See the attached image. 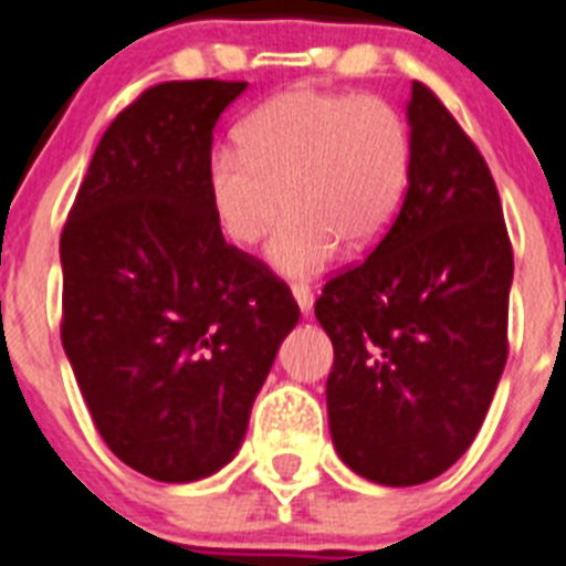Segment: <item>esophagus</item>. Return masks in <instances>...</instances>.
I'll list each match as a JSON object with an SVG mask.
<instances>
[{"mask_svg":"<svg viewBox=\"0 0 566 566\" xmlns=\"http://www.w3.org/2000/svg\"><path fill=\"white\" fill-rule=\"evenodd\" d=\"M293 295H295V301H298L301 313L307 315L310 310H313V290H310V284L293 282Z\"/></svg>","mask_w":566,"mask_h":566,"instance_id":"esophagus-1","label":"esophagus"}]
</instances>
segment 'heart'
I'll return each mask as SVG.
<instances>
[{
    "label": "heart",
    "mask_w": 566,
    "mask_h": 566,
    "mask_svg": "<svg viewBox=\"0 0 566 566\" xmlns=\"http://www.w3.org/2000/svg\"><path fill=\"white\" fill-rule=\"evenodd\" d=\"M242 150L218 147L206 184L220 231L248 248L287 218L271 259L290 276L321 271L337 242L363 251L382 237L405 192L410 136L402 114L374 94L293 88L253 111Z\"/></svg>",
    "instance_id": "heart-1"
}]
</instances>
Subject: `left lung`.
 Wrapping results in <instances>:
<instances>
[{
	"label": "left lung",
	"instance_id": "8db88e82",
	"mask_svg": "<svg viewBox=\"0 0 566 566\" xmlns=\"http://www.w3.org/2000/svg\"><path fill=\"white\" fill-rule=\"evenodd\" d=\"M408 119L399 214L315 301L335 346L332 441L343 463L382 485L447 472L478 436L509 360L514 251L489 164L419 81Z\"/></svg>",
	"mask_w": 566,
	"mask_h": 566
}]
</instances>
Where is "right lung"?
<instances>
[{
  "label": "right lung",
  "instance_id": "right-lung-1",
  "mask_svg": "<svg viewBox=\"0 0 566 566\" xmlns=\"http://www.w3.org/2000/svg\"><path fill=\"white\" fill-rule=\"evenodd\" d=\"M245 81L145 88L99 139L61 231V340L123 463L189 483L234 458L298 304L223 240L211 130Z\"/></svg>",
  "mask_w": 566,
  "mask_h": 566
}]
</instances>
